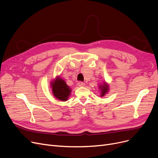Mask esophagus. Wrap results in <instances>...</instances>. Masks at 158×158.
<instances>
[{
    "instance_id": "34e87169",
    "label": "esophagus",
    "mask_w": 158,
    "mask_h": 158,
    "mask_svg": "<svg viewBox=\"0 0 158 158\" xmlns=\"http://www.w3.org/2000/svg\"><path fill=\"white\" fill-rule=\"evenodd\" d=\"M78 86H85V83H84V82L80 81V82H78Z\"/></svg>"
}]
</instances>
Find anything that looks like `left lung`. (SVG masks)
I'll return each mask as SVG.
<instances>
[{"mask_svg":"<svg viewBox=\"0 0 158 158\" xmlns=\"http://www.w3.org/2000/svg\"><path fill=\"white\" fill-rule=\"evenodd\" d=\"M99 89L101 90V97H104L106 94L109 92L110 86L106 81L103 82L102 85H99Z\"/></svg>","mask_w":158,"mask_h":158,"instance_id":"left-lung-1","label":"left lung"}]
</instances>
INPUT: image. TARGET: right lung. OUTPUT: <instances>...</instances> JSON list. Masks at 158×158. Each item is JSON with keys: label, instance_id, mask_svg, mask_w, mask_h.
Segmentation results:
<instances>
[{"label": "right lung", "instance_id": "right-lung-1", "mask_svg": "<svg viewBox=\"0 0 158 158\" xmlns=\"http://www.w3.org/2000/svg\"><path fill=\"white\" fill-rule=\"evenodd\" d=\"M51 87L53 95L61 101H66L72 92V89L69 86L66 85V82L60 76H57L53 81H51Z\"/></svg>", "mask_w": 158, "mask_h": 158}]
</instances>
